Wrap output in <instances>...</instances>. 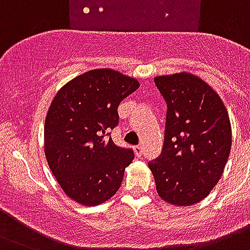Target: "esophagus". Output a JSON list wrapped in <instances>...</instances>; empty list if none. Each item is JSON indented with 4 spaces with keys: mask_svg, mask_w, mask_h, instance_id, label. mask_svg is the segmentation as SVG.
<instances>
[{
    "mask_svg": "<svg viewBox=\"0 0 250 250\" xmlns=\"http://www.w3.org/2000/svg\"><path fill=\"white\" fill-rule=\"evenodd\" d=\"M134 152H135V154H137V156L142 155V152H143L142 146H135L134 147Z\"/></svg>",
    "mask_w": 250,
    "mask_h": 250,
    "instance_id": "34e87169",
    "label": "esophagus"
}]
</instances>
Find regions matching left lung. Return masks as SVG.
I'll return each mask as SVG.
<instances>
[{
  "mask_svg": "<svg viewBox=\"0 0 250 250\" xmlns=\"http://www.w3.org/2000/svg\"><path fill=\"white\" fill-rule=\"evenodd\" d=\"M154 81L168 109L163 150L148 167L160 198L187 208L206 198L223 175L231 121L218 92L197 75L181 71Z\"/></svg>",
  "mask_w": 250,
  "mask_h": 250,
  "instance_id": "8db88e82",
  "label": "left lung"
}]
</instances>
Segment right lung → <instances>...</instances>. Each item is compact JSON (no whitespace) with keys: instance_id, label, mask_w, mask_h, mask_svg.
<instances>
[{"instance_id":"1","label":"right lung","mask_w":250,"mask_h":250,"mask_svg":"<svg viewBox=\"0 0 250 250\" xmlns=\"http://www.w3.org/2000/svg\"><path fill=\"white\" fill-rule=\"evenodd\" d=\"M139 82L113 69H94L63 84L44 124L46 162L63 193L77 204L111 199L134 152L105 135L119 124L117 107Z\"/></svg>"}]
</instances>
